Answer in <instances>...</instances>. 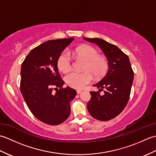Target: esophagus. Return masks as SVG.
<instances>
[{
	"label": "esophagus",
	"mask_w": 156,
	"mask_h": 156,
	"mask_svg": "<svg viewBox=\"0 0 156 156\" xmlns=\"http://www.w3.org/2000/svg\"><path fill=\"white\" fill-rule=\"evenodd\" d=\"M82 92V90H77V94H80Z\"/></svg>",
	"instance_id": "1"
}]
</instances>
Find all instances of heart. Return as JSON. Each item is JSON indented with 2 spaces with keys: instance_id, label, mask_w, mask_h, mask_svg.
Returning <instances> with one entry per match:
<instances>
[{
  "instance_id": "obj_1",
  "label": "heart",
  "mask_w": 156,
  "mask_h": 156,
  "mask_svg": "<svg viewBox=\"0 0 156 156\" xmlns=\"http://www.w3.org/2000/svg\"><path fill=\"white\" fill-rule=\"evenodd\" d=\"M72 54L78 58L86 60L82 72H73L66 76L65 80L69 87L82 89L90 83L92 76L100 78L105 76L108 68V62L104 56L99 55L98 51L90 45H84L76 48ZM58 67L62 72L67 73L72 68V58L68 51L62 52L58 59Z\"/></svg>"
}]
</instances>
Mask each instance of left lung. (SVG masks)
<instances>
[{"label":"left lung","instance_id":"obj_1","mask_svg":"<svg viewBox=\"0 0 156 156\" xmlns=\"http://www.w3.org/2000/svg\"><path fill=\"white\" fill-rule=\"evenodd\" d=\"M84 39L97 44L108 59V70L102 80L94 84L99 90L90 91L87 108L92 117L108 121L117 117L127 105L130 97L134 74L129 57L117 46L100 38ZM104 90L103 95L100 92Z\"/></svg>","mask_w":156,"mask_h":156}]
</instances>
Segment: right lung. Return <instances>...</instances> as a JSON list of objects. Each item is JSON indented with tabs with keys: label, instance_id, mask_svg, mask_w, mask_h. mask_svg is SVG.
Listing matches in <instances>:
<instances>
[{
	"label": "right lung",
	"instance_id": "right-lung-1",
	"mask_svg": "<svg viewBox=\"0 0 156 156\" xmlns=\"http://www.w3.org/2000/svg\"><path fill=\"white\" fill-rule=\"evenodd\" d=\"M74 39L43 43L33 49L22 63L20 90L32 114L45 124H61L70 114V102L77 92L68 87H63L64 82L57 62L62 51Z\"/></svg>",
	"mask_w": 156,
	"mask_h": 156
}]
</instances>
